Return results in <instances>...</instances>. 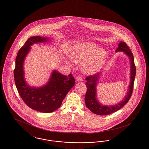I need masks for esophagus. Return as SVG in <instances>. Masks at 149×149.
<instances>
[{"label":"esophagus","instance_id":"esophagus-1","mask_svg":"<svg viewBox=\"0 0 149 149\" xmlns=\"http://www.w3.org/2000/svg\"><path fill=\"white\" fill-rule=\"evenodd\" d=\"M76 80H77V81H81L82 80H83V79L81 78V77H80V76H78L76 78Z\"/></svg>","mask_w":149,"mask_h":149}]
</instances>
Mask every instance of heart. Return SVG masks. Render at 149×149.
Returning a JSON list of instances; mask_svg holds the SVG:
<instances>
[{"mask_svg": "<svg viewBox=\"0 0 149 149\" xmlns=\"http://www.w3.org/2000/svg\"><path fill=\"white\" fill-rule=\"evenodd\" d=\"M107 52L98 48L95 43H81L73 47L70 54L72 61L81 64V70L86 74H94L100 70L105 64Z\"/></svg>", "mask_w": 149, "mask_h": 149, "instance_id": "b5f03b06", "label": "heart"}]
</instances>
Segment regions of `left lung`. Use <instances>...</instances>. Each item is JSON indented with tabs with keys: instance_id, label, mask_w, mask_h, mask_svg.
Listing matches in <instances>:
<instances>
[{
	"instance_id": "left-lung-1",
	"label": "left lung",
	"mask_w": 149,
	"mask_h": 149,
	"mask_svg": "<svg viewBox=\"0 0 149 149\" xmlns=\"http://www.w3.org/2000/svg\"><path fill=\"white\" fill-rule=\"evenodd\" d=\"M123 52L127 56L130 63V83L128 86L127 92L122 100L119 103L112 106L103 105L100 103L97 98V85L98 83L100 73L95 74L94 75L86 77V86L87 91L85 94V102L86 107L93 113L98 115H108L119 110L124 106L129 100L132 95L134 88V84L136 75V66L134 63V58L131 51L125 42L120 41L118 47L116 50V52Z\"/></svg>"
}]
</instances>
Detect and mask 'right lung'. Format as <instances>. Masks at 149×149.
I'll list each match as a JSON object with an SVG mask.
<instances>
[{
  "mask_svg": "<svg viewBox=\"0 0 149 149\" xmlns=\"http://www.w3.org/2000/svg\"><path fill=\"white\" fill-rule=\"evenodd\" d=\"M49 40V38L38 36L29 38L17 54L14 71L15 84L22 99L29 108L42 113H51L57 109L75 84L72 74L66 76L56 70H53L47 83L42 86H31L26 81L23 65L31 46Z\"/></svg>",
  "mask_w": 149,
  "mask_h": 149,
  "instance_id": "right-lung-1",
  "label": "right lung"
}]
</instances>
